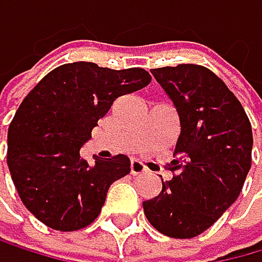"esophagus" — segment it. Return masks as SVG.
Here are the masks:
<instances>
[{
  "label": "esophagus",
  "mask_w": 262,
  "mask_h": 262,
  "mask_svg": "<svg viewBox=\"0 0 262 262\" xmlns=\"http://www.w3.org/2000/svg\"><path fill=\"white\" fill-rule=\"evenodd\" d=\"M147 169H146V165L142 164L141 161L138 159H133L131 161V174L133 176H141V174H144Z\"/></svg>",
  "instance_id": "esophagus-1"
}]
</instances>
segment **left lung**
Wrapping results in <instances>:
<instances>
[{"label": "left lung", "instance_id": "obj_1", "mask_svg": "<svg viewBox=\"0 0 262 262\" xmlns=\"http://www.w3.org/2000/svg\"><path fill=\"white\" fill-rule=\"evenodd\" d=\"M179 115L180 134L162 190L144 215L170 238H193L228 210L251 169V123L213 72L193 63L152 69Z\"/></svg>", "mask_w": 262, "mask_h": 262}]
</instances>
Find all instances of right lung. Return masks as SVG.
Returning a JSON list of instances; mask_svg holds the SVG:
<instances>
[{
	"label": "right lung",
	"instance_id": "add662e5",
	"mask_svg": "<svg viewBox=\"0 0 262 262\" xmlns=\"http://www.w3.org/2000/svg\"><path fill=\"white\" fill-rule=\"evenodd\" d=\"M151 82L142 69L111 70L93 62L63 63L40 80L17 108L8 129V167L23 203L59 231L90 225L110 185L129 174V159L93 156L80 147L113 101Z\"/></svg>",
	"mask_w": 262,
	"mask_h": 262
}]
</instances>
